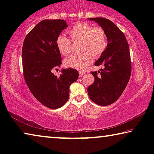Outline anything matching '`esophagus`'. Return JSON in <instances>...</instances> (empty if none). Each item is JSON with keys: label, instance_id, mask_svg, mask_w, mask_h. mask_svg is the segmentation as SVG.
Returning a JSON list of instances; mask_svg holds the SVG:
<instances>
[{"label": "esophagus", "instance_id": "obj_1", "mask_svg": "<svg viewBox=\"0 0 154 154\" xmlns=\"http://www.w3.org/2000/svg\"><path fill=\"white\" fill-rule=\"evenodd\" d=\"M85 72L84 71H79V77H82V76H84V75H85Z\"/></svg>", "mask_w": 154, "mask_h": 154}]
</instances>
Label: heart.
I'll return each instance as SVG.
<instances>
[{"mask_svg": "<svg viewBox=\"0 0 154 154\" xmlns=\"http://www.w3.org/2000/svg\"><path fill=\"white\" fill-rule=\"evenodd\" d=\"M72 42H79L81 53L72 55L64 60L68 67L84 70L92 58L103 54L108 46V39L105 29L100 26H94L87 23H78L68 31ZM56 45L61 54L67 56L71 51V41L64 35L57 36Z\"/></svg>", "mask_w": 154, "mask_h": 154, "instance_id": "b5f03b06", "label": "heart"}]
</instances>
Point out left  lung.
Wrapping results in <instances>:
<instances>
[{
	"label": "left lung",
	"mask_w": 154,
	"mask_h": 154,
	"mask_svg": "<svg viewBox=\"0 0 154 154\" xmlns=\"http://www.w3.org/2000/svg\"><path fill=\"white\" fill-rule=\"evenodd\" d=\"M106 31L108 46L94 63L103 66L101 72H92L94 82L88 88V94L94 103L106 106L114 103L123 93L130 80L131 64L130 48L124 33L115 24L104 18H88Z\"/></svg>",
	"instance_id": "obj_1"
}]
</instances>
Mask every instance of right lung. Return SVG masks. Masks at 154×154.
Here are the masks:
<instances>
[{
	"label": "right lung",
	"mask_w": 154,
	"mask_h": 154,
	"mask_svg": "<svg viewBox=\"0 0 154 154\" xmlns=\"http://www.w3.org/2000/svg\"><path fill=\"white\" fill-rule=\"evenodd\" d=\"M67 26L66 22L60 19L40 22L26 35L22 49L26 84L35 98L51 109L66 103L70 84L79 77L77 70L71 68L62 69L60 77L51 72L62 64L56 40Z\"/></svg>",
	"instance_id": "right-lung-1"
}]
</instances>
